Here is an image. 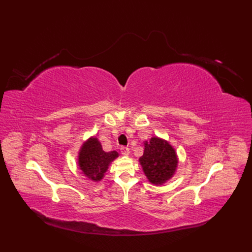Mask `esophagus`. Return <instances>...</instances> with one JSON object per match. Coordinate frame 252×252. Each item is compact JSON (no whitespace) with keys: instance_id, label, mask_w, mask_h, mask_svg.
Masks as SVG:
<instances>
[{"instance_id":"obj_1","label":"esophagus","mask_w":252,"mask_h":252,"mask_svg":"<svg viewBox=\"0 0 252 252\" xmlns=\"http://www.w3.org/2000/svg\"><path fill=\"white\" fill-rule=\"evenodd\" d=\"M121 152L123 155L125 156H127L129 154V148L128 147H125V146H122L121 147Z\"/></svg>"}]
</instances>
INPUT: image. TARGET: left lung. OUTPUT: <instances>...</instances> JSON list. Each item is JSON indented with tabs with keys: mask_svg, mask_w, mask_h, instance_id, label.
I'll return each instance as SVG.
<instances>
[{
	"mask_svg": "<svg viewBox=\"0 0 252 252\" xmlns=\"http://www.w3.org/2000/svg\"><path fill=\"white\" fill-rule=\"evenodd\" d=\"M145 150L140 163L150 183L161 185L174 176L178 166L175 149L168 142L157 137L145 142Z\"/></svg>",
	"mask_w": 252,
	"mask_h": 252,
	"instance_id": "obj_1",
	"label": "left lung"
}]
</instances>
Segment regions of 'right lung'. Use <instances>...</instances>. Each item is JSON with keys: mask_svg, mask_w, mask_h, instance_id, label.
Returning a JSON list of instances; mask_svg holds the SVG:
<instances>
[{"mask_svg": "<svg viewBox=\"0 0 252 252\" xmlns=\"http://www.w3.org/2000/svg\"><path fill=\"white\" fill-rule=\"evenodd\" d=\"M117 156L116 151H103L97 138H91L83 145L78 153V165L85 176L98 182L104 177L110 162Z\"/></svg>", "mask_w": 252, "mask_h": 252, "instance_id": "add662e5", "label": "right lung"}]
</instances>
